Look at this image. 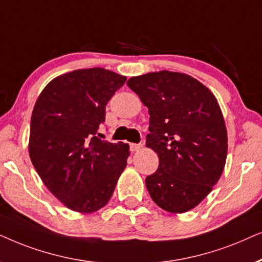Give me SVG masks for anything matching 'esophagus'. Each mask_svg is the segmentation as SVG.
<instances>
[{
    "label": "esophagus",
    "instance_id": "obj_1",
    "mask_svg": "<svg viewBox=\"0 0 262 262\" xmlns=\"http://www.w3.org/2000/svg\"><path fill=\"white\" fill-rule=\"evenodd\" d=\"M129 147H130V151H139V149L142 148L141 144H129Z\"/></svg>",
    "mask_w": 262,
    "mask_h": 262
}]
</instances>
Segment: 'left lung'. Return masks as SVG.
Here are the masks:
<instances>
[{
	"label": "left lung",
	"instance_id": "8db88e82",
	"mask_svg": "<svg viewBox=\"0 0 262 262\" xmlns=\"http://www.w3.org/2000/svg\"><path fill=\"white\" fill-rule=\"evenodd\" d=\"M127 85L148 107L146 146L159 157L146 177L152 200L183 213L207 196L225 166L228 134L213 93L183 73L162 71L134 76Z\"/></svg>",
	"mask_w": 262,
	"mask_h": 262
}]
</instances>
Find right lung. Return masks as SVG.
<instances>
[{
	"label": "right lung",
	"mask_w": 262,
	"mask_h": 262,
	"mask_svg": "<svg viewBox=\"0 0 262 262\" xmlns=\"http://www.w3.org/2000/svg\"><path fill=\"white\" fill-rule=\"evenodd\" d=\"M125 80L104 68L78 69L51 80L34 104L31 162L48 189L73 211L105 206L127 165L128 144L98 138L106 104Z\"/></svg>",
	"instance_id": "1"
}]
</instances>
